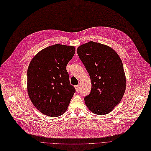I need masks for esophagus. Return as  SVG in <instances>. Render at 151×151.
<instances>
[{
	"mask_svg": "<svg viewBox=\"0 0 151 151\" xmlns=\"http://www.w3.org/2000/svg\"><path fill=\"white\" fill-rule=\"evenodd\" d=\"M75 89H76V91L77 92H78V91H79V90H80V85H76V86H75Z\"/></svg>",
	"mask_w": 151,
	"mask_h": 151,
	"instance_id": "34e87169",
	"label": "esophagus"
}]
</instances>
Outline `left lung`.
Returning a JSON list of instances; mask_svg holds the SVG:
<instances>
[{
  "mask_svg": "<svg viewBox=\"0 0 151 151\" xmlns=\"http://www.w3.org/2000/svg\"><path fill=\"white\" fill-rule=\"evenodd\" d=\"M77 53L90 76L91 90L84 99L92 113L106 114L123 96L126 80L122 62L114 50L90 42L77 48Z\"/></svg>",
  "mask_w": 151,
  "mask_h": 151,
  "instance_id": "left-lung-1",
  "label": "left lung"
}]
</instances>
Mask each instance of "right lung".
<instances>
[{"instance_id": "add662e5", "label": "right lung", "mask_w": 151, "mask_h": 151, "mask_svg": "<svg viewBox=\"0 0 151 151\" xmlns=\"http://www.w3.org/2000/svg\"><path fill=\"white\" fill-rule=\"evenodd\" d=\"M75 48L55 44L38 52L27 70V91L35 107L51 117L63 114L75 89L70 85L66 66Z\"/></svg>"}]
</instances>
